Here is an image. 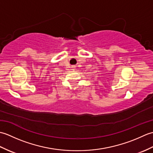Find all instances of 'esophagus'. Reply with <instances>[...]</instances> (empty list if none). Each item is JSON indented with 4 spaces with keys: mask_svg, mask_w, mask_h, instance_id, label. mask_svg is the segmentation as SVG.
<instances>
[{
    "mask_svg": "<svg viewBox=\"0 0 153 153\" xmlns=\"http://www.w3.org/2000/svg\"><path fill=\"white\" fill-rule=\"evenodd\" d=\"M71 68H72V70H75V68H76V66H71Z\"/></svg>",
    "mask_w": 153,
    "mask_h": 153,
    "instance_id": "esophagus-1",
    "label": "esophagus"
}]
</instances>
